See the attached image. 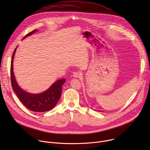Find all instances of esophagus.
<instances>
[{
  "label": "esophagus",
  "instance_id": "1",
  "mask_svg": "<svg viewBox=\"0 0 150 150\" xmlns=\"http://www.w3.org/2000/svg\"><path fill=\"white\" fill-rule=\"evenodd\" d=\"M80 76H81V74L78 72H74L73 74V76L74 78H79L80 77Z\"/></svg>",
  "mask_w": 150,
  "mask_h": 150
}]
</instances>
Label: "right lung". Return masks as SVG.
Segmentation results:
<instances>
[{
    "label": "right lung",
    "mask_w": 150,
    "mask_h": 150,
    "mask_svg": "<svg viewBox=\"0 0 150 150\" xmlns=\"http://www.w3.org/2000/svg\"><path fill=\"white\" fill-rule=\"evenodd\" d=\"M37 30L27 34V37ZM16 48H15L11 59V80L13 91L18 97L19 101L31 111L36 112H45L52 110L56 105L62 94V87L65 82V79H61L55 82L46 91L40 94H31L21 89L15 80L13 72V60Z\"/></svg>",
    "instance_id": "1"
}]
</instances>
